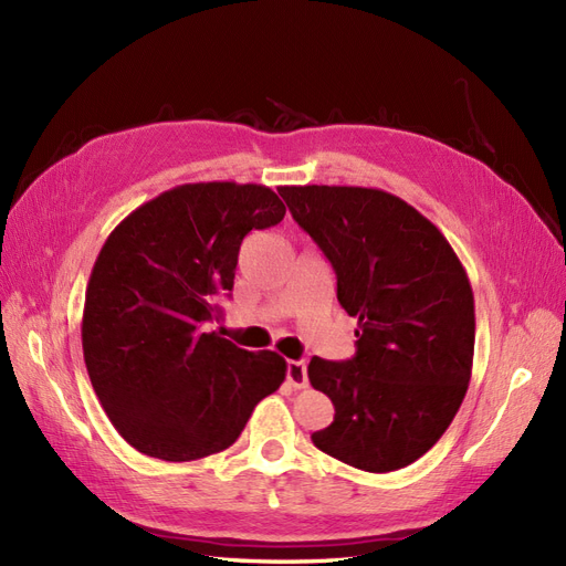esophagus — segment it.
Segmentation results:
<instances>
[{
	"instance_id": "esophagus-1",
	"label": "esophagus",
	"mask_w": 566,
	"mask_h": 566,
	"mask_svg": "<svg viewBox=\"0 0 566 566\" xmlns=\"http://www.w3.org/2000/svg\"><path fill=\"white\" fill-rule=\"evenodd\" d=\"M287 382L293 385L295 389H304L306 385H310L304 361H287Z\"/></svg>"
}]
</instances>
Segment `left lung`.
Returning a JSON list of instances; mask_svg holds the SVG:
<instances>
[{
	"label": "left lung",
	"instance_id": "obj_1",
	"mask_svg": "<svg viewBox=\"0 0 566 566\" xmlns=\"http://www.w3.org/2000/svg\"><path fill=\"white\" fill-rule=\"evenodd\" d=\"M297 224L358 318L349 361L314 356L310 382L335 420L314 447L366 472L401 470L430 451L465 399L474 297L447 238L401 198L361 186H283Z\"/></svg>",
	"mask_w": 566,
	"mask_h": 566
}]
</instances>
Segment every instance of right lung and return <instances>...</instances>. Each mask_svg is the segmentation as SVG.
I'll return each mask as SVG.
<instances>
[{"mask_svg":"<svg viewBox=\"0 0 566 566\" xmlns=\"http://www.w3.org/2000/svg\"><path fill=\"white\" fill-rule=\"evenodd\" d=\"M283 217L266 186L184 184L136 208L101 248L84 295V364L139 453L184 462L224 451L285 380L276 352L202 333L221 316L243 238Z\"/></svg>","mask_w":566,"mask_h":566,"instance_id":"add662e5","label":"right lung"}]
</instances>
